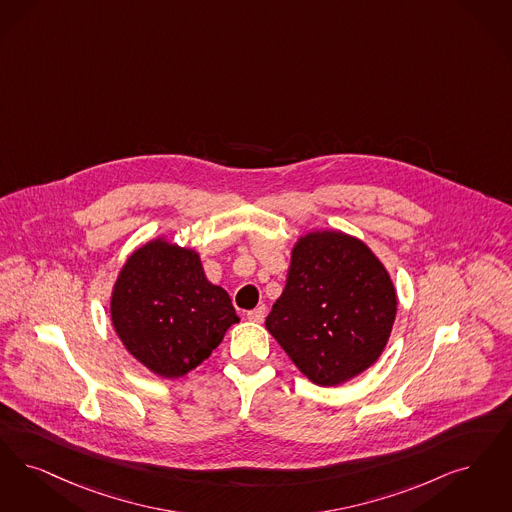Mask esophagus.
I'll return each mask as SVG.
<instances>
[{
    "label": "esophagus",
    "instance_id": "34e87169",
    "mask_svg": "<svg viewBox=\"0 0 512 512\" xmlns=\"http://www.w3.org/2000/svg\"><path fill=\"white\" fill-rule=\"evenodd\" d=\"M265 314V305H261V307L253 308V310H247V320H251V322H257V324H261V322L265 320Z\"/></svg>",
    "mask_w": 512,
    "mask_h": 512
}]
</instances>
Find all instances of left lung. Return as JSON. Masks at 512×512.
Returning a JSON list of instances; mask_svg holds the SVG:
<instances>
[{"label": "left lung", "instance_id": "obj_1", "mask_svg": "<svg viewBox=\"0 0 512 512\" xmlns=\"http://www.w3.org/2000/svg\"><path fill=\"white\" fill-rule=\"evenodd\" d=\"M394 316L396 291L371 249L343 232H314L293 249L265 324L312 383L335 387L381 356Z\"/></svg>", "mask_w": 512, "mask_h": 512}]
</instances>
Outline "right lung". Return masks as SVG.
Returning a JSON list of instances; mask_svg holds the SVG:
<instances>
[{
    "label": "right lung",
    "instance_id": "1",
    "mask_svg": "<svg viewBox=\"0 0 512 512\" xmlns=\"http://www.w3.org/2000/svg\"><path fill=\"white\" fill-rule=\"evenodd\" d=\"M110 314L125 348L165 379L202 364L238 322L225 289L207 282L198 253L164 240L127 259Z\"/></svg>",
    "mask_w": 512,
    "mask_h": 512
}]
</instances>
